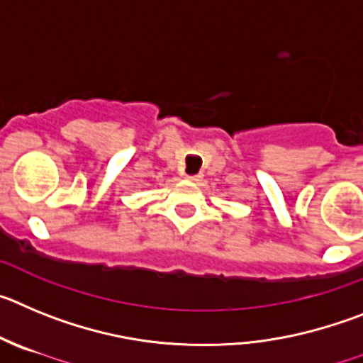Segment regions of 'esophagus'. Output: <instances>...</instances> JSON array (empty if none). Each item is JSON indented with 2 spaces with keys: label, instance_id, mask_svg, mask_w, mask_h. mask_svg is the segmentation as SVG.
<instances>
[{
  "label": "esophagus",
  "instance_id": "esophagus-1",
  "mask_svg": "<svg viewBox=\"0 0 363 363\" xmlns=\"http://www.w3.org/2000/svg\"><path fill=\"white\" fill-rule=\"evenodd\" d=\"M188 181H191V182H201L202 181V175H188Z\"/></svg>",
  "mask_w": 363,
  "mask_h": 363
}]
</instances>
